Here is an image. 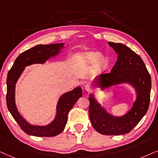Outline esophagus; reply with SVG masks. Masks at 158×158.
I'll return each instance as SVG.
<instances>
[{"label": "esophagus", "instance_id": "obj_1", "mask_svg": "<svg viewBox=\"0 0 158 158\" xmlns=\"http://www.w3.org/2000/svg\"><path fill=\"white\" fill-rule=\"evenodd\" d=\"M85 89L87 92L91 91V90H92V86L90 85L89 84H87V85H85Z\"/></svg>", "mask_w": 158, "mask_h": 158}]
</instances>
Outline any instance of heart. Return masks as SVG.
<instances>
[{"label":"heart","instance_id":"1","mask_svg":"<svg viewBox=\"0 0 158 158\" xmlns=\"http://www.w3.org/2000/svg\"><path fill=\"white\" fill-rule=\"evenodd\" d=\"M78 63L81 66H94L97 71L102 72L108 69L109 60L106 56H102L100 52L91 51L79 54L78 56Z\"/></svg>","mask_w":158,"mask_h":158}]
</instances>
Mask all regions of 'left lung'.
Returning a JSON list of instances; mask_svg holds the SVG:
<instances>
[{"label": "left lung", "instance_id": "8db88e82", "mask_svg": "<svg viewBox=\"0 0 158 158\" xmlns=\"http://www.w3.org/2000/svg\"><path fill=\"white\" fill-rule=\"evenodd\" d=\"M108 45L118 54L117 60L109 73L94 78V87L102 91L113 86L127 84L136 92V100L131 108L120 116L108 113L92 93L89 94V116L92 127L104 135L127 134L137 125L149 108L151 77L139 55L121 43L109 42Z\"/></svg>", "mask_w": 158, "mask_h": 158}]
</instances>
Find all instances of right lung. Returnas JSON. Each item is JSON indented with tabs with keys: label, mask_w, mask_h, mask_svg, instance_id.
<instances>
[{
	"label": "right lung",
	"mask_w": 158,
	"mask_h": 158,
	"mask_svg": "<svg viewBox=\"0 0 158 158\" xmlns=\"http://www.w3.org/2000/svg\"><path fill=\"white\" fill-rule=\"evenodd\" d=\"M65 43L50 45H37L23 52L18 56L7 76V94L6 104L8 110L23 131L29 135L40 137H50L61 133L66 127L68 113L82 95L81 87H77L71 91L65 92L60 97L56 106V113L54 119L47 125L40 126L29 123L20 114L15 100L16 85L25 67L32 64H43L55 58L62 52Z\"/></svg>",
	"instance_id": "right-lung-1"
}]
</instances>
